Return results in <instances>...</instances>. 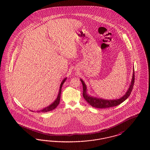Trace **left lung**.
<instances>
[{
  "instance_id": "left-lung-1",
  "label": "left lung",
  "mask_w": 150,
  "mask_h": 150,
  "mask_svg": "<svg viewBox=\"0 0 150 150\" xmlns=\"http://www.w3.org/2000/svg\"><path fill=\"white\" fill-rule=\"evenodd\" d=\"M80 81L82 83L83 88V97L86 100V102L92 106L97 108H106L109 107H114L120 105L122 102H123L124 100H127L129 97V96L130 95V93L132 92V91L133 89L134 83V71L133 69V76L132 78L131 83L129 86L128 89L127 91L125 94L119 99L116 100H105L103 98H97L96 97H93L91 95H89L87 92V87L86 86V83L84 81L80 79Z\"/></svg>"
}]
</instances>
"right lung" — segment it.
Returning a JSON list of instances; mask_svg holds the SVG:
<instances>
[{"label":"right lung","instance_id":"obj_1","mask_svg":"<svg viewBox=\"0 0 150 150\" xmlns=\"http://www.w3.org/2000/svg\"><path fill=\"white\" fill-rule=\"evenodd\" d=\"M66 79H67V78H65L62 80V83H61L60 87H59V92H58V94L57 98L56 99V100H55L51 105H49L48 106L45 107L44 108L42 109V110H40L37 111V112H44H44H47L50 111L54 110V108H56L57 107V106L58 105V104L59 103V101H60L61 93V88H62V86H63V84H64V81H66ZM31 111L33 112V111Z\"/></svg>","mask_w":150,"mask_h":150}]
</instances>
